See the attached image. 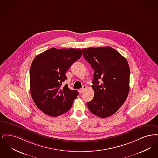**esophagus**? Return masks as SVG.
I'll list each match as a JSON object with an SVG mask.
<instances>
[{
  "label": "esophagus",
  "mask_w": 158,
  "mask_h": 158,
  "mask_svg": "<svg viewBox=\"0 0 158 158\" xmlns=\"http://www.w3.org/2000/svg\"><path fill=\"white\" fill-rule=\"evenodd\" d=\"M86 88H87V86L85 85H84L82 86V89H79V90H78L79 93H82V92L84 91V89H86Z\"/></svg>",
  "instance_id": "obj_1"
}]
</instances>
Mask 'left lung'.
<instances>
[{
  "instance_id": "1",
  "label": "left lung",
  "mask_w": 158,
  "mask_h": 158,
  "mask_svg": "<svg viewBox=\"0 0 158 158\" xmlns=\"http://www.w3.org/2000/svg\"><path fill=\"white\" fill-rule=\"evenodd\" d=\"M82 55L94 69L93 99L87 103L89 111L102 118L116 112L129 91L130 69L126 59L110 47L82 49Z\"/></svg>"
}]
</instances>
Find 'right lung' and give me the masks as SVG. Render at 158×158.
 <instances>
[{
  "label": "right lung",
  "mask_w": 158,
  "mask_h": 158,
  "mask_svg": "<svg viewBox=\"0 0 158 158\" xmlns=\"http://www.w3.org/2000/svg\"><path fill=\"white\" fill-rule=\"evenodd\" d=\"M82 55L81 49L51 48L37 55L30 69V91L38 108L45 114L58 116L69 111L78 95L69 89L66 72Z\"/></svg>",
  "instance_id": "obj_1"
}]
</instances>
